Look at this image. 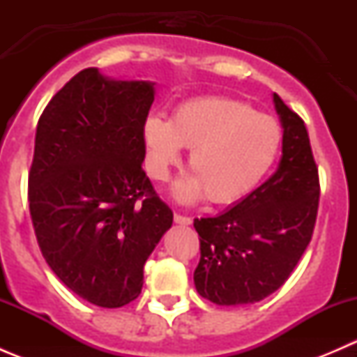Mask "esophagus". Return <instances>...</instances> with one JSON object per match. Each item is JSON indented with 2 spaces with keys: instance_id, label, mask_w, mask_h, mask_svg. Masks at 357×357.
<instances>
[{
  "instance_id": "esophagus-1",
  "label": "esophagus",
  "mask_w": 357,
  "mask_h": 357,
  "mask_svg": "<svg viewBox=\"0 0 357 357\" xmlns=\"http://www.w3.org/2000/svg\"><path fill=\"white\" fill-rule=\"evenodd\" d=\"M174 222L176 225H181V226H190L192 225V218H188V215L174 214Z\"/></svg>"
}]
</instances>
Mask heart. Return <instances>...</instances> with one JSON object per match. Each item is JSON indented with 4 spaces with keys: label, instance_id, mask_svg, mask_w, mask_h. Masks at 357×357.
I'll list each match as a JSON object with an SVG mask.
<instances>
[{
    "label": "heart",
    "instance_id": "obj_1",
    "mask_svg": "<svg viewBox=\"0 0 357 357\" xmlns=\"http://www.w3.org/2000/svg\"><path fill=\"white\" fill-rule=\"evenodd\" d=\"M146 167L155 179H167L183 149H192L186 174L172 186L178 200L229 205L250 195L275 164L282 146L278 122L254 107L221 96L181 103L171 121L150 114L143 122Z\"/></svg>",
    "mask_w": 357,
    "mask_h": 357
}]
</instances>
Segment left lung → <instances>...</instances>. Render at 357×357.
<instances>
[{"label":"left lung","mask_w":357,"mask_h":357,"mask_svg":"<svg viewBox=\"0 0 357 357\" xmlns=\"http://www.w3.org/2000/svg\"><path fill=\"white\" fill-rule=\"evenodd\" d=\"M283 129L275 174L215 218L195 219V289L218 305L254 304L289 280L311 242L319 202L318 167L304 121L273 93Z\"/></svg>","instance_id":"1"}]
</instances>
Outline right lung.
<instances>
[{"instance_id": "1", "label": "right lung", "mask_w": 357, "mask_h": 357, "mask_svg": "<svg viewBox=\"0 0 357 357\" xmlns=\"http://www.w3.org/2000/svg\"><path fill=\"white\" fill-rule=\"evenodd\" d=\"M155 82L75 74L36 129L29 208L43 257L60 282L100 307L142 294L143 266L172 226L142 164Z\"/></svg>"}]
</instances>
